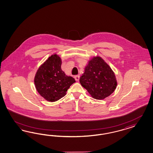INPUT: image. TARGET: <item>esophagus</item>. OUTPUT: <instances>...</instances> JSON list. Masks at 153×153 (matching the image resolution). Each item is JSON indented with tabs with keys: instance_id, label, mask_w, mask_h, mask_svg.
I'll use <instances>...</instances> for the list:
<instances>
[{
	"instance_id": "34e87169",
	"label": "esophagus",
	"mask_w": 153,
	"mask_h": 153,
	"mask_svg": "<svg viewBox=\"0 0 153 153\" xmlns=\"http://www.w3.org/2000/svg\"><path fill=\"white\" fill-rule=\"evenodd\" d=\"M74 79L76 81H79V75H76V76H74Z\"/></svg>"
}]
</instances>
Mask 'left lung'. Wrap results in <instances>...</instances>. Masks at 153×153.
<instances>
[{
    "mask_svg": "<svg viewBox=\"0 0 153 153\" xmlns=\"http://www.w3.org/2000/svg\"><path fill=\"white\" fill-rule=\"evenodd\" d=\"M79 82L91 97L103 100L113 93L117 85L116 76L111 67L100 56L88 60Z\"/></svg>",
    "mask_w": 153,
    "mask_h": 153,
    "instance_id": "1",
    "label": "left lung"
}]
</instances>
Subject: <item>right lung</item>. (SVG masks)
Here are the masks:
<instances>
[{
    "instance_id": "obj_1",
    "label": "right lung",
    "mask_w": 153,
    "mask_h": 153,
    "mask_svg": "<svg viewBox=\"0 0 153 153\" xmlns=\"http://www.w3.org/2000/svg\"><path fill=\"white\" fill-rule=\"evenodd\" d=\"M62 63L60 56L53 54L39 67L35 74L36 89L48 102H56L65 97L70 86L76 82L62 70Z\"/></svg>"
}]
</instances>
